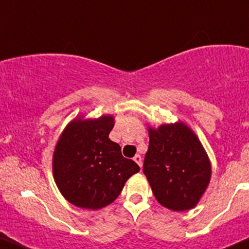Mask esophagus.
Instances as JSON below:
<instances>
[{
  "label": "esophagus",
  "mask_w": 249,
  "mask_h": 249,
  "mask_svg": "<svg viewBox=\"0 0 249 249\" xmlns=\"http://www.w3.org/2000/svg\"><path fill=\"white\" fill-rule=\"evenodd\" d=\"M134 160H135V162H137V165H139L140 167H142V158H141V155H139V154L135 155Z\"/></svg>",
  "instance_id": "esophagus-1"
}]
</instances>
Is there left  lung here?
Returning <instances> with one entry per match:
<instances>
[{
  "instance_id": "left-lung-1",
  "label": "left lung",
  "mask_w": 249,
  "mask_h": 249,
  "mask_svg": "<svg viewBox=\"0 0 249 249\" xmlns=\"http://www.w3.org/2000/svg\"><path fill=\"white\" fill-rule=\"evenodd\" d=\"M149 147L143 173L155 199L172 211L194 208L211 179V162L201 142L184 123L148 127Z\"/></svg>"
}]
</instances>
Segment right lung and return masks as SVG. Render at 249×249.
<instances>
[{
  "instance_id": "obj_1",
  "label": "right lung",
  "mask_w": 249,
  "mask_h": 249,
  "mask_svg": "<svg viewBox=\"0 0 249 249\" xmlns=\"http://www.w3.org/2000/svg\"><path fill=\"white\" fill-rule=\"evenodd\" d=\"M112 115L72 120L55 147L53 175L57 188L72 205L99 210L119 196L125 182L140 166L122 155V148L108 139Z\"/></svg>"
}]
</instances>
